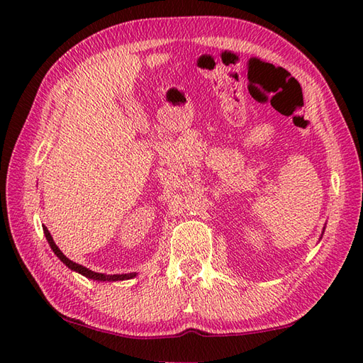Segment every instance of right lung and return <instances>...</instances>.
I'll return each instance as SVG.
<instances>
[{
  "instance_id": "1",
  "label": "right lung",
  "mask_w": 363,
  "mask_h": 363,
  "mask_svg": "<svg viewBox=\"0 0 363 363\" xmlns=\"http://www.w3.org/2000/svg\"><path fill=\"white\" fill-rule=\"evenodd\" d=\"M43 233H45L46 240H48V243H50V246H51V250L54 251V254H56V256H57L60 260H62L68 268H72L73 272H78V273H81L82 276L89 277V279H94V281H125V279H130V277L135 276V273H129V274H103V273H95V272H91V269H89V268H86V267H82V265H79V264H74L73 260L67 259V257L64 256V252L57 248L56 243H54V240H52L51 234H50V230L46 229L45 226H43Z\"/></svg>"
}]
</instances>
